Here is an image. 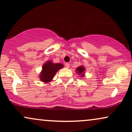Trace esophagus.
<instances>
[{
	"label": "esophagus",
	"mask_w": 132,
	"mask_h": 132,
	"mask_svg": "<svg viewBox=\"0 0 132 132\" xmlns=\"http://www.w3.org/2000/svg\"><path fill=\"white\" fill-rule=\"evenodd\" d=\"M65 67L67 68H69L70 67V65H69V63H65Z\"/></svg>",
	"instance_id": "esophagus-1"
}]
</instances>
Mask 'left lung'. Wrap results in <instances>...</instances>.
Masks as SVG:
<instances>
[{"label":"left lung","instance_id":"obj_1","mask_svg":"<svg viewBox=\"0 0 132 132\" xmlns=\"http://www.w3.org/2000/svg\"><path fill=\"white\" fill-rule=\"evenodd\" d=\"M85 68L84 66H80L78 68H76V72L77 73L78 75L80 76V77H85Z\"/></svg>","mask_w":132,"mask_h":132}]
</instances>
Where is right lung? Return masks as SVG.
<instances>
[{"instance_id": "right-lung-1", "label": "right lung", "mask_w": 132, "mask_h": 132, "mask_svg": "<svg viewBox=\"0 0 132 132\" xmlns=\"http://www.w3.org/2000/svg\"><path fill=\"white\" fill-rule=\"evenodd\" d=\"M61 63H53V61L48 60L46 61L42 66V69L39 75L40 81L44 83H48L52 81L57 71L63 68Z\"/></svg>"}]
</instances>
